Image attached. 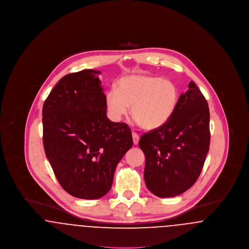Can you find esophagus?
Here are the masks:
<instances>
[{
  "label": "esophagus",
  "mask_w": 249,
  "mask_h": 249,
  "mask_svg": "<svg viewBox=\"0 0 249 249\" xmlns=\"http://www.w3.org/2000/svg\"><path fill=\"white\" fill-rule=\"evenodd\" d=\"M132 140L134 144H137L139 142V135L136 132H132Z\"/></svg>",
  "instance_id": "1"
}]
</instances>
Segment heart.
<instances>
[{
	"label": "heart",
	"mask_w": 249,
	"mask_h": 249,
	"mask_svg": "<svg viewBox=\"0 0 249 249\" xmlns=\"http://www.w3.org/2000/svg\"><path fill=\"white\" fill-rule=\"evenodd\" d=\"M179 100L178 86L169 79L146 74H132L121 78L117 90L106 97L112 119L119 121L130 115L142 129L157 130L166 124L176 112Z\"/></svg>",
	"instance_id": "1"
}]
</instances>
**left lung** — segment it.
Segmentation results:
<instances>
[{"label":"left lung","mask_w":249,"mask_h":249,"mask_svg":"<svg viewBox=\"0 0 249 249\" xmlns=\"http://www.w3.org/2000/svg\"><path fill=\"white\" fill-rule=\"evenodd\" d=\"M209 122L208 104L190 81L169 121L142 134L139 146L145 157L143 178L154 195L175 197L194 185L209 151Z\"/></svg>","instance_id":"1"}]
</instances>
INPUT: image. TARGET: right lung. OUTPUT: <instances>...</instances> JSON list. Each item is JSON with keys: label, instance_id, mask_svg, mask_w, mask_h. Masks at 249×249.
Segmentation results:
<instances>
[{"label": "right lung", "instance_id": "right-lung-1", "mask_svg": "<svg viewBox=\"0 0 249 249\" xmlns=\"http://www.w3.org/2000/svg\"><path fill=\"white\" fill-rule=\"evenodd\" d=\"M100 71L63 76L43 107V143L63 190L85 200L105 196L116 167L132 145L126 123L107 117Z\"/></svg>", "mask_w": 249, "mask_h": 249}]
</instances>
